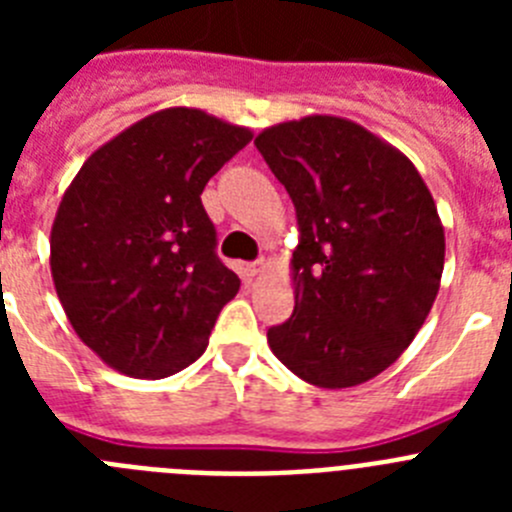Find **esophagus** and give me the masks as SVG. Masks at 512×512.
Here are the masks:
<instances>
[{
    "instance_id": "esophagus-1",
    "label": "esophagus",
    "mask_w": 512,
    "mask_h": 512,
    "mask_svg": "<svg viewBox=\"0 0 512 512\" xmlns=\"http://www.w3.org/2000/svg\"><path fill=\"white\" fill-rule=\"evenodd\" d=\"M264 269H266L264 261H253V264H243V266H241V274H243V277H246V279H253V277H259V274H261V271H264Z\"/></svg>"
}]
</instances>
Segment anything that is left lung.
I'll return each mask as SVG.
<instances>
[{"mask_svg":"<svg viewBox=\"0 0 512 512\" xmlns=\"http://www.w3.org/2000/svg\"><path fill=\"white\" fill-rule=\"evenodd\" d=\"M253 143L300 225L295 310L269 328V348L323 390L369 382L413 343L441 287L446 235L431 189L400 148L346 117L277 122Z\"/></svg>","mask_w":512,"mask_h":512,"instance_id":"8db88e82","label":"left lung"}]
</instances>
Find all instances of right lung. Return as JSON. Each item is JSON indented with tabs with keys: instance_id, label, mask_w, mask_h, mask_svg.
<instances>
[{
	"instance_id": "add662e5",
	"label": "right lung",
	"mask_w": 512,
	"mask_h": 512,
	"mask_svg": "<svg viewBox=\"0 0 512 512\" xmlns=\"http://www.w3.org/2000/svg\"><path fill=\"white\" fill-rule=\"evenodd\" d=\"M251 138L197 107H166L99 146L63 192L53 287L115 372L164 379L205 354L241 279L215 256L200 194Z\"/></svg>"
}]
</instances>
